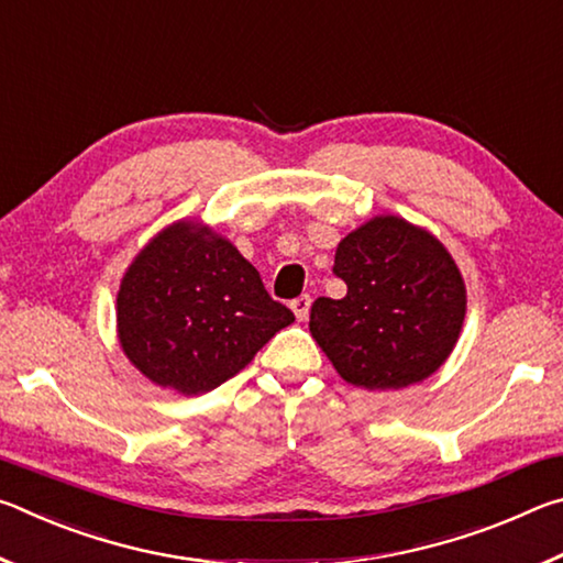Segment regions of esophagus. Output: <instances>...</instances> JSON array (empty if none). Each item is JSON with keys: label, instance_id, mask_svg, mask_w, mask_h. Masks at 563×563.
Segmentation results:
<instances>
[{"label": "esophagus", "instance_id": "34e87169", "mask_svg": "<svg viewBox=\"0 0 563 563\" xmlns=\"http://www.w3.org/2000/svg\"><path fill=\"white\" fill-rule=\"evenodd\" d=\"M310 302H312L310 295H300V298H295V300L290 302L295 318H298V320H308V316H310Z\"/></svg>", "mask_w": 563, "mask_h": 563}]
</instances>
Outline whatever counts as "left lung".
<instances>
[{
  "label": "left lung",
  "instance_id": "obj_1",
  "mask_svg": "<svg viewBox=\"0 0 563 563\" xmlns=\"http://www.w3.org/2000/svg\"><path fill=\"white\" fill-rule=\"evenodd\" d=\"M332 273L347 295L312 302L310 332L345 383L402 389L442 367L460 338L466 290L432 233L377 216L342 238Z\"/></svg>",
  "mask_w": 563,
  "mask_h": 563
}]
</instances>
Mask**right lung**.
I'll list each match as a JSON object with an SVG mask.
<instances>
[{"instance_id":"right-lung-1","label":"right lung","mask_w":563,"mask_h":563,"mask_svg":"<svg viewBox=\"0 0 563 563\" xmlns=\"http://www.w3.org/2000/svg\"><path fill=\"white\" fill-rule=\"evenodd\" d=\"M292 320L238 247L194 221L161 231L129 265L117 298L126 357L184 395L223 385Z\"/></svg>"}]
</instances>
